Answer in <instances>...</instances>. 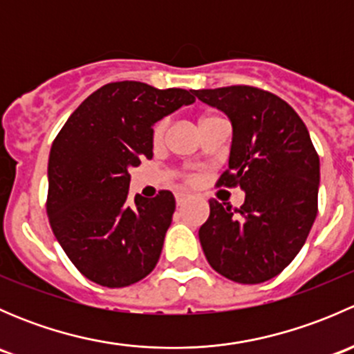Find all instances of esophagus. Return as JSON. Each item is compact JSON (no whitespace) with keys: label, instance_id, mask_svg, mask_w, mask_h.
I'll list each match as a JSON object with an SVG mask.
<instances>
[{"label":"esophagus","instance_id":"esophagus-1","mask_svg":"<svg viewBox=\"0 0 354 354\" xmlns=\"http://www.w3.org/2000/svg\"><path fill=\"white\" fill-rule=\"evenodd\" d=\"M188 198H190V195H187V194H176V203L178 205H185V203L188 202Z\"/></svg>","mask_w":354,"mask_h":354}]
</instances>
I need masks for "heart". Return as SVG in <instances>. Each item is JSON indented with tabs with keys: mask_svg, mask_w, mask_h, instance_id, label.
<instances>
[{
	"mask_svg": "<svg viewBox=\"0 0 354 354\" xmlns=\"http://www.w3.org/2000/svg\"><path fill=\"white\" fill-rule=\"evenodd\" d=\"M209 118H214V116H203L200 118V123L205 120H209ZM166 128H167V120H160L159 123L154 127V131H152V138H154V142H160L162 140L164 133H166Z\"/></svg>",
	"mask_w": 354,
	"mask_h": 354,
	"instance_id": "heart-1",
	"label": "heart"
}]
</instances>
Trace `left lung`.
<instances>
[{
    "label": "left lung",
    "mask_w": 354,
    "mask_h": 354,
    "mask_svg": "<svg viewBox=\"0 0 354 354\" xmlns=\"http://www.w3.org/2000/svg\"><path fill=\"white\" fill-rule=\"evenodd\" d=\"M195 95L230 118L233 142L219 185L245 192L236 214L209 200L198 231L207 262L234 283L272 279L298 255L317 217L320 160L308 130L286 101L262 88L231 85Z\"/></svg>",
    "instance_id": "left-lung-1"
}]
</instances>
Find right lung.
I'll return each instance as SVG.
<instances>
[{"label":"right lung","mask_w":354,"mask_h":354,"mask_svg":"<svg viewBox=\"0 0 354 354\" xmlns=\"http://www.w3.org/2000/svg\"><path fill=\"white\" fill-rule=\"evenodd\" d=\"M192 102L195 91L114 82L88 95L53 142L49 224L87 279L124 288L154 270L176 202L162 190L130 205L128 171L152 159L157 121Z\"/></svg>","instance_id":"1"}]
</instances>
